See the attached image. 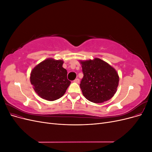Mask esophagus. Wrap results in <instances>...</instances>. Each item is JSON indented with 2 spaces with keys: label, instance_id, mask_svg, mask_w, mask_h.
Segmentation results:
<instances>
[{
  "label": "esophagus",
  "instance_id": "obj_1",
  "mask_svg": "<svg viewBox=\"0 0 152 152\" xmlns=\"http://www.w3.org/2000/svg\"><path fill=\"white\" fill-rule=\"evenodd\" d=\"M74 82H75V83L79 84V82H80V80H79V79H75V80H74Z\"/></svg>",
  "mask_w": 152,
  "mask_h": 152
}]
</instances>
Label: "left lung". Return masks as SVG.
Wrapping results in <instances>:
<instances>
[{"mask_svg":"<svg viewBox=\"0 0 152 152\" xmlns=\"http://www.w3.org/2000/svg\"><path fill=\"white\" fill-rule=\"evenodd\" d=\"M79 62L84 73L80 87L84 97L94 103L111 99L116 93L119 82L115 69L98 58Z\"/></svg>","mask_w":152,"mask_h":152,"instance_id":"obj_1","label":"left lung"}]
</instances>
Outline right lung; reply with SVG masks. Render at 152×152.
I'll return each mask as SVG.
<instances>
[{"instance_id": "1", "label": "right lung", "mask_w": 152, "mask_h": 152, "mask_svg": "<svg viewBox=\"0 0 152 152\" xmlns=\"http://www.w3.org/2000/svg\"><path fill=\"white\" fill-rule=\"evenodd\" d=\"M61 59L48 58L31 71L30 82L35 93L48 101L56 100L65 94L71 82L67 79V71Z\"/></svg>"}]
</instances>
